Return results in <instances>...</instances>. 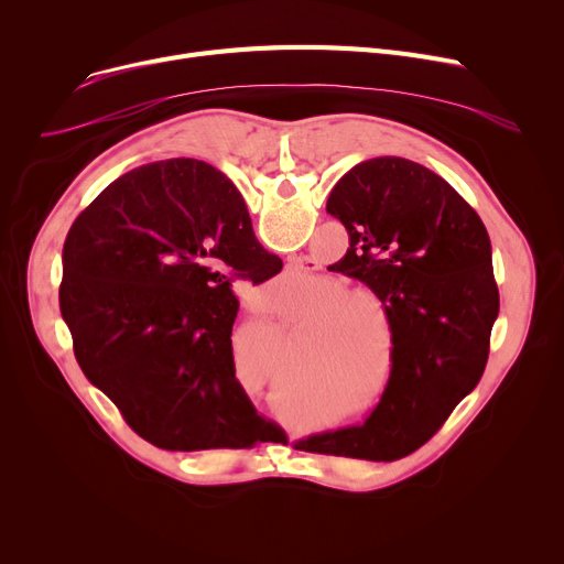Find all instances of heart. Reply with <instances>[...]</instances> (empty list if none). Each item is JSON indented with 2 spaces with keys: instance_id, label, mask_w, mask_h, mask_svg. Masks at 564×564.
<instances>
[{
  "instance_id": "obj_1",
  "label": "heart",
  "mask_w": 564,
  "mask_h": 564,
  "mask_svg": "<svg viewBox=\"0 0 564 564\" xmlns=\"http://www.w3.org/2000/svg\"><path fill=\"white\" fill-rule=\"evenodd\" d=\"M343 296L346 297L345 301L341 300ZM317 306H327L313 319V329H317V332H332V329H336L338 324L347 322L351 315H357L359 308H361V304L357 300L347 297V290L343 285H334V283L324 285L317 292V297L313 300V308H317ZM334 338L338 340L336 345L349 347V345H359L364 334H359L354 327H343V329L336 332Z\"/></svg>"
}]
</instances>
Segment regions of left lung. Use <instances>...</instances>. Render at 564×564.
Wrapping results in <instances>:
<instances>
[{
    "mask_svg": "<svg viewBox=\"0 0 564 564\" xmlns=\"http://www.w3.org/2000/svg\"><path fill=\"white\" fill-rule=\"evenodd\" d=\"M349 249L329 270L364 281L391 324V377L364 425L313 434L306 453L393 462L419 451L478 387L498 317L491 242L441 175L404 158L349 169L327 200Z\"/></svg>",
    "mask_w": 564,
    "mask_h": 564,
    "instance_id": "obj_1",
    "label": "left lung"
}]
</instances>
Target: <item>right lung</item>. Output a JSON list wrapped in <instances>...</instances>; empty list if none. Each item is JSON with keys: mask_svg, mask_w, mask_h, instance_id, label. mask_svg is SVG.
<instances>
[{"mask_svg": "<svg viewBox=\"0 0 564 564\" xmlns=\"http://www.w3.org/2000/svg\"><path fill=\"white\" fill-rule=\"evenodd\" d=\"M281 267L228 177L177 158L128 171L75 219L58 306L82 372L141 438L185 453L251 448L285 432L235 377L230 288Z\"/></svg>", "mask_w": 564, "mask_h": 564, "instance_id": "right-lung-1", "label": "right lung"}]
</instances>
